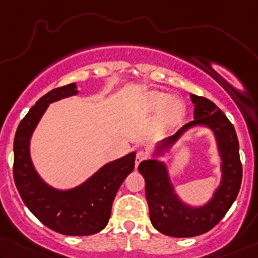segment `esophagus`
Segmentation results:
<instances>
[{
    "label": "esophagus",
    "mask_w": 258,
    "mask_h": 258,
    "mask_svg": "<svg viewBox=\"0 0 258 258\" xmlns=\"http://www.w3.org/2000/svg\"><path fill=\"white\" fill-rule=\"evenodd\" d=\"M144 159H146V153L140 151L137 152V154H136V160H135V164H136V168H137L138 165H140L141 161H143Z\"/></svg>",
    "instance_id": "obj_1"
}]
</instances>
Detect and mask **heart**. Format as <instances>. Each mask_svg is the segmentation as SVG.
<instances>
[{
	"instance_id": "b5f03b06",
	"label": "heart",
	"mask_w": 258,
	"mask_h": 258,
	"mask_svg": "<svg viewBox=\"0 0 258 258\" xmlns=\"http://www.w3.org/2000/svg\"><path fill=\"white\" fill-rule=\"evenodd\" d=\"M144 106L151 112L161 110L160 122L165 130H171L179 126L186 115L185 104L177 98L170 99L166 93H148L144 98Z\"/></svg>"
}]
</instances>
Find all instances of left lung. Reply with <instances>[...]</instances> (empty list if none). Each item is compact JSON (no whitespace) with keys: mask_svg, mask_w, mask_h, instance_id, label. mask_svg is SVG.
I'll use <instances>...</instances> for the list:
<instances>
[{"mask_svg":"<svg viewBox=\"0 0 258 258\" xmlns=\"http://www.w3.org/2000/svg\"><path fill=\"white\" fill-rule=\"evenodd\" d=\"M191 100L195 105V120L181 127L175 135L161 141L154 155L159 157L169 151L192 127H208L216 137L222 159V180L213 197L201 207H192L175 194L164 161L143 160L138 166V171L146 181V198L152 224L161 234L172 237L197 236L214 228L236 200L242 180L239 141L233 123L209 99L191 94Z\"/></svg>","mask_w":258,"mask_h":258,"instance_id":"left-lung-1","label":"left lung"}]
</instances>
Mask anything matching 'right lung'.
<instances>
[{"instance_id":"right-lung-1","label":"right lung","mask_w":258,"mask_h":258,"mask_svg":"<svg viewBox=\"0 0 258 258\" xmlns=\"http://www.w3.org/2000/svg\"><path fill=\"white\" fill-rule=\"evenodd\" d=\"M76 94V83L56 88L39 99L25 115L14 137L13 177L24 205L42 224L56 233L86 236L106 226L117 189L135 168L136 153L105 164L75 188L62 191L47 185L32 163L30 138L49 104Z\"/></svg>"}]
</instances>
